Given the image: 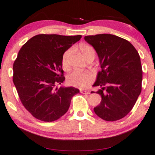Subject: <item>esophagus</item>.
Segmentation results:
<instances>
[{"label":"esophagus","instance_id":"34e87169","mask_svg":"<svg viewBox=\"0 0 155 155\" xmlns=\"http://www.w3.org/2000/svg\"><path fill=\"white\" fill-rule=\"evenodd\" d=\"M80 93H82V94H90L89 91L84 90V89H80Z\"/></svg>","mask_w":155,"mask_h":155}]
</instances>
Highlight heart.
<instances>
[{"mask_svg":"<svg viewBox=\"0 0 155 155\" xmlns=\"http://www.w3.org/2000/svg\"><path fill=\"white\" fill-rule=\"evenodd\" d=\"M80 51L85 58H87L91 55H95V49L90 45L84 44L80 46ZM73 52V49L69 48L65 51L62 57V66L64 70H68L70 67L69 58ZM93 74L89 71H74L67 78V84L77 88H87L93 82Z\"/></svg>","mask_w":155,"mask_h":155,"instance_id":"1","label":"heart"}]
</instances>
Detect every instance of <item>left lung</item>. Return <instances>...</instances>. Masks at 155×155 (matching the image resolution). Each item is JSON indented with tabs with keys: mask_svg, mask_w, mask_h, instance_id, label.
Masks as SVG:
<instances>
[{
	"mask_svg": "<svg viewBox=\"0 0 155 155\" xmlns=\"http://www.w3.org/2000/svg\"><path fill=\"white\" fill-rule=\"evenodd\" d=\"M84 39L96 51L102 69L93 85L100 87L96 93L102 97L94 112L105 121L119 120L130 112L142 90L140 55L129 41L115 35L97 34Z\"/></svg>",
	"mask_w": 155,
	"mask_h": 155,
	"instance_id": "left-lung-1",
	"label": "left lung"
}]
</instances>
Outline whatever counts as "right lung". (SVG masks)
Instances as JSON below:
<instances>
[{"label": "right lung", "mask_w": 155, "mask_h": 155, "mask_svg": "<svg viewBox=\"0 0 155 155\" xmlns=\"http://www.w3.org/2000/svg\"><path fill=\"white\" fill-rule=\"evenodd\" d=\"M81 38V35L38 34L19 50L13 64V83L21 104L38 120H58L67 112L72 97L79 93L74 87L55 86L65 79L63 53Z\"/></svg>", "instance_id": "1"}]
</instances>
